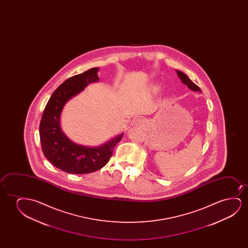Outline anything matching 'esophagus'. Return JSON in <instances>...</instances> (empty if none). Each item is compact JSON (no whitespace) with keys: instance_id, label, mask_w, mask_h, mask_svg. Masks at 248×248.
Segmentation results:
<instances>
[{"instance_id":"esophagus-1","label":"esophagus","mask_w":248,"mask_h":248,"mask_svg":"<svg viewBox=\"0 0 248 248\" xmlns=\"http://www.w3.org/2000/svg\"><path fill=\"white\" fill-rule=\"evenodd\" d=\"M145 124H146V121L144 119H137L135 121V125L138 128H143L145 127Z\"/></svg>"}]
</instances>
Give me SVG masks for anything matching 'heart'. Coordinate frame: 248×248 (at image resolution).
I'll return each instance as SVG.
<instances>
[{"label": "heart", "instance_id": "obj_1", "mask_svg": "<svg viewBox=\"0 0 248 248\" xmlns=\"http://www.w3.org/2000/svg\"><path fill=\"white\" fill-rule=\"evenodd\" d=\"M154 90H157V87H154Z\"/></svg>", "mask_w": 248, "mask_h": 248}]
</instances>
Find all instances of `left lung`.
Instances as JSON below:
<instances>
[{"label": "left lung", "instance_id": "left-lung-1", "mask_svg": "<svg viewBox=\"0 0 248 248\" xmlns=\"http://www.w3.org/2000/svg\"><path fill=\"white\" fill-rule=\"evenodd\" d=\"M176 73L178 76H179V78L181 79V81L183 82V84H185V85H186L188 86V88L191 90V91H193V92H202L201 89L195 83L191 81L189 77L186 74H184L183 72L176 70Z\"/></svg>", "mask_w": 248, "mask_h": 248}]
</instances>
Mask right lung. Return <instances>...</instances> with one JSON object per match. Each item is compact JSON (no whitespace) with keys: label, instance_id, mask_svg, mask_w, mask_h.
Listing matches in <instances>:
<instances>
[{"label":"right lung","instance_id":"obj_1","mask_svg":"<svg viewBox=\"0 0 248 248\" xmlns=\"http://www.w3.org/2000/svg\"><path fill=\"white\" fill-rule=\"evenodd\" d=\"M98 68H92L65 80L51 95L41 117L40 137L45 156L66 173L80 174L101 170L124 136L122 133L98 146H82L72 141L62 129L61 114L65 104L87 85L98 82Z\"/></svg>","mask_w":248,"mask_h":248}]
</instances>
